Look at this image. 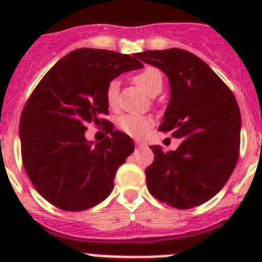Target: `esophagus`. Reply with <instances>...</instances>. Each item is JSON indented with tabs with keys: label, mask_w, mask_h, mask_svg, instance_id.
Segmentation results:
<instances>
[{
	"label": "esophagus",
	"mask_w": 262,
	"mask_h": 262,
	"mask_svg": "<svg viewBox=\"0 0 262 262\" xmlns=\"http://www.w3.org/2000/svg\"><path fill=\"white\" fill-rule=\"evenodd\" d=\"M135 144H136V147H144V143L139 142V140H136V142H135Z\"/></svg>",
	"instance_id": "1"
}]
</instances>
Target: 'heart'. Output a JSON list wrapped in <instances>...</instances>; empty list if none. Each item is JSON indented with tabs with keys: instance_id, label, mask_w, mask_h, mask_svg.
<instances>
[{
	"instance_id": "heart-1",
	"label": "heart",
	"mask_w": 262,
	"mask_h": 262,
	"mask_svg": "<svg viewBox=\"0 0 262 262\" xmlns=\"http://www.w3.org/2000/svg\"><path fill=\"white\" fill-rule=\"evenodd\" d=\"M136 84L149 96H157L163 90V73L155 67H145L134 77ZM106 102L110 107H117L119 96V81L111 80L106 86ZM154 124V119L147 115L123 114L118 119V127L133 138H142Z\"/></svg>"
}]
</instances>
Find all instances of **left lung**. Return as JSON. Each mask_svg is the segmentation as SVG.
<instances>
[{
    "mask_svg": "<svg viewBox=\"0 0 262 262\" xmlns=\"http://www.w3.org/2000/svg\"><path fill=\"white\" fill-rule=\"evenodd\" d=\"M136 57L168 76L170 99L159 129L181 144L163 152L145 169L149 193L180 210L216 195L232 174L240 151V108L231 89L203 60L189 51H144Z\"/></svg>",
    "mask_w": 262,
    "mask_h": 262,
    "instance_id": "left-lung-1",
    "label": "left lung"
}]
</instances>
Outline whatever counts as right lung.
<instances>
[{"mask_svg":"<svg viewBox=\"0 0 262 262\" xmlns=\"http://www.w3.org/2000/svg\"><path fill=\"white\" fill-rule=\"evenodd\" d=\"M142 67L136 53L78 48L36 85L20 114V154L30 181L51 205L82 211L110 195L118 168L135 147L103 118L108 115L106 86ZM89 123L107 124L111 136L93 146L84 139Z\"/></svg>","mask_w":262,"mask_h":262,"instance_id":"obj_1","label":"right lung"}]
</instances>
